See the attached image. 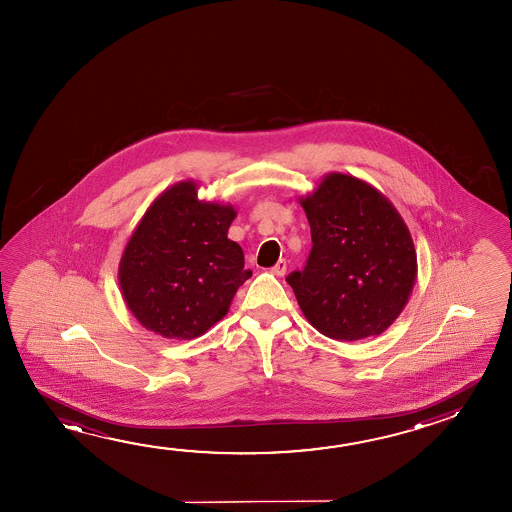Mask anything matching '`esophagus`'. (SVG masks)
I'll list each match as a JSON object with an SVG mask.
<instances>
[{
	"mask_svg": "<svg viewBox=\"0 0 512 512\" xmlns=\"http://www.w3.org/2000/svg\"><path fill=\"white\" fill-rule=\"evenodd\" d=\"M285 271H287V262L282 259L278 260L277 264L271 268V273L277 277H284Z\"/></svg>",
	"mask_w": 512,
	"mask_h": 512,
	"instance_id": "1",
	"label": "esophagus"
}]
</instances>
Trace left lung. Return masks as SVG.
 Wrapping results in <instances>:
<instances>
[{
	"label": "left lung",
	"mask_w": 512,
	"mask_h": 512,
	"mask_svg": "<svg viewBox=\"0 0 512 512\" xmlns=\"http://www.w3.org/2000/svg\"><path fill=\"white\" fill-rule=\"evenodd\" d=\"M312 250L287 282L310 325L337 341L380 336L409 302L418 257L393 203L373 185L328 173L300 198Z\"/></svg>",
	"instance_id": "8db88e82"
}]
</instances>
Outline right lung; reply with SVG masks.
I'll list each match as a JSON object with an SVG mask.
<instances>
[{
  "instance_id": "obj_1",
  "label": "right lung",
  "mask_w": 512,
  "mask_h": 512,
  "mask_svg": "<svg viewBox=\"0 0 512 512\" xmlns=\"http://www.w3.org/2000/svg\"><path fill=\"white\" fill-rule=\"evenodd\" d=\"M237 210L198 198L184 180L160 193L144 212L119 260V289L146 330L194 339L227 316L241 285L243 248L228 239Z\"/></svg>"
}]
</instances>
